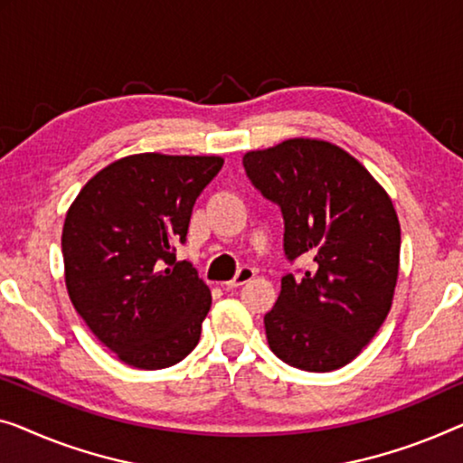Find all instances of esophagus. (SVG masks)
<instances>
[{
  "instance_id": "esophagus-1",
  "label": "esophagus",
  "mask_w": 463,
  "mask_h": 463,
  "mask_svg": "<svg viewBox=\"0 0 463 463\" xmlns=\"http://www.w3.org/2000/svg\"><path fill=\"white\" fill-rule=\"evenodd\" d=\"M253 276H255V270H253V268H250V266H243L237 274H234V279H232V280L226 282V287L237 288V287H241V285H245V282H250V280L253 279Z\"/></svg>"
}]
</instances>
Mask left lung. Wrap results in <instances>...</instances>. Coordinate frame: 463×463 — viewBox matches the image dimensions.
<instances>
[{"instance_id": "left-lung-1", "label": "left lung", "mask_w": 463, "mask_h": 463, "mask_svg": "<svg viewBox=\"0 0 463 463\" xmlns=\"http://www.w3.org/2000/svg\"><path fill=\"white\" fill-rule=\"evenodd\" d=\"M243 165L253 187L280 205L287 258L316 261L303 279L282 276L264 316L268 345L293 368H343L378 333L395 295L402 226L389 193L322 139L247 151Z\"/></svg>"}]
</instances>
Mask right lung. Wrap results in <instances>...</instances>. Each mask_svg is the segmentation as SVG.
<instances>
[{"label":"right lung","instance_id":"1","mask_svg":"<svg viewBox=\"0 0 463 463\" xmlns=\"http://www.w3.org/2000/svg\"><path fill=\"white\" fill-rule=\"evenodd\" d=\"M220 156L135 154L99 170L61 231L66 288L91 333L120 362L160 370L187 357L212 295L175 245L187 241L199 193Z\"/></svg>","mask_w":463,"mask_h":463}]
</instances>
